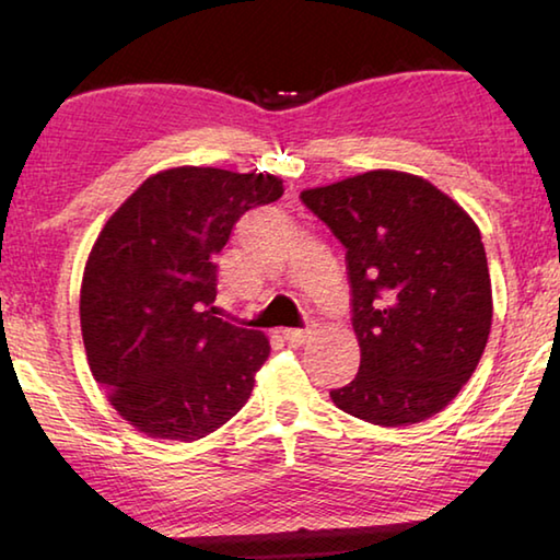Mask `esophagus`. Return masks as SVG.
<instances>
[{
    "label": "esophagus",
    "instance_id": "obj_1",
    "mask_svg": "<svg viewBox=\"0 0 560 560\" xmlns=\"http://www.w3.org/2000/svg\"><path fill=\"white\" fill-rule=\"evenodd\" d=\"M281 336L289 340V343H306L308 330L306 328H283Z\"/></svg>",
    "mask_w": 560,
    "mask_h": 560
}]
</instances>
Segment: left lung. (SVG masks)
Returning a JSON list of instances; mask_svg holds the SVG:
<instances>
[{"instance_id":"obj_1","label":"left lung","mask_w":560,"mask_h":560,"mask_svg":"<svg viewBox=\"0 0 560 560\" xmlns=\"http://www.w3.org/2000/svg\"><path fill=\"white\" fill-rule=\"evenodd\" d=\"M346 246L358 375L330 390L358 420L402 428L444 410L477 371L491 279L471 217L428 179L373 170L303 189Z\"/></svg>"}]
</instances>
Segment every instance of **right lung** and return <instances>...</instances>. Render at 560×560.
Segmentation results:
<instances>
[{"instance_id":"add662e5","label":"right lung","mask_w":560,"mask_h":560,"mask_svg":"<svg viewBox=\"0 0 560 560\" xmlns=\"http://www.w3.org/2000/svg\"><path fill=\"white\" fill-rule=\"evenodd\" d=\"M281 195L273 175L173 167L101 230L83 271L81 334L93 377L132 428L192 442L249 400L269 340L214 316V259L244 212Z\"/></svg>"}]
</instances>
